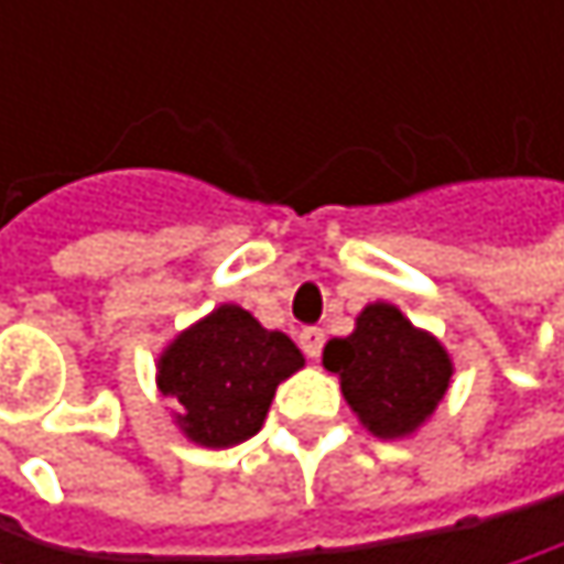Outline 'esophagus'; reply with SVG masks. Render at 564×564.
<instances>
[{
    "label": "esophagus",
    "instance_id": "34e87169",
    "mask_svg": "<svg viewBox=\"0 0 564 564\" xmlns=\"http://www.w3.org/2000/svg\"><path fill=\"white\" fill-rule=\"evenodd\" d=\"M323 346H326V333H323L319 326H306V329H300V349H303L310 359H316V356L323 352Z\"/></svg>",
    "mask_w": 564,
    "mask_h": 564
}]
</instances>
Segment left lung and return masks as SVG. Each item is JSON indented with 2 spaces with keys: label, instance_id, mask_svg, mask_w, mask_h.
Returning a JSON list of instances; mask_svg holds the SVG:
<instances>
[{
  "label": "left lung",
  "instance_id": "left-lung-1",
  "mask_svg": "<svg viewBox=\"0 0 564 564\" xmlns=\"http://www.w3.org/2000/svg\"><path fill=\"white\" fill-rule=\"evenodd\" d=\"M323 366L339 376L349 408L379 437L411 434L437 408L454 372L441 343L389 303H369L352 336L329 339Z\"/></svg>",
  "mask_w": 564,
  "mask_h": 564
}]
</instances>
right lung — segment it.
Segmentation results:
<instances>
[{
  "instance_id": "add662e5",
  "label": "right lung",
  "mask_w": 564,
  "mask_h": 564,
  "mask_svg": "<svg viewBox=\"0 0 564 564\" xmlns=\"http://www.w3.org/2000/svg\"><path fill=\"white\" fill-rule=\"evenodd\" d=\"M300 366L283 333L225 303L163 352L160 392L182 404L175 417L195 444L231 447L261 431L278 386Z\"/></svg>"
}]
</instances>
